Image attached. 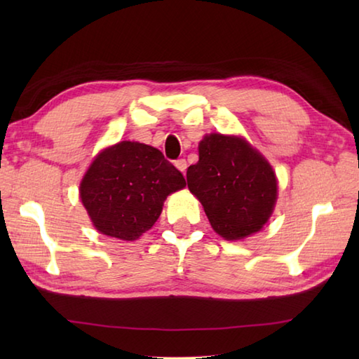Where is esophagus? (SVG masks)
I'll use <instances>...</instances> for the list:
<instances>
[{
  "label": "esophagus",
  "instance_id": "obj_1",
  "mask_svg": "<svg viewBox=\"0 0 359 359\" xmlns=\"http://www.w3.org/2000/svg\"><path fill=\"white\" fill-rule=\"evenodd\" d=\"M174 165H175V168H177V170H179L182 174H185V172H187V160H185V158H179V160H175Z\"/></svg>",
  "mask_w": 359,
  "mask_h": 359
}]
</instances>
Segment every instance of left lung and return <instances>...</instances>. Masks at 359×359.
<instances>
[{"instance_id": "1", "label": "left lung", "mask_w": 359, "mask_h": 359, "mask_svg": "<svg viewBox=\"0 0 359 359\" xmlns=\"http://www.w3.org/2000/svg\"><path fill=\"white\" fill-rule=\"evenodd\" d=\"M187 180L211 226L226 241L261 230L278 199L271 165L238 135H205L199 143V162L188 168Z\"/></svg>"}]
</instances>
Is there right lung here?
Here are the masks:
<instances>
[{"label":"right lung","instance_id":"add662e5","mask_svg":"<svg viewBox=\"0 0 359 359\" xmlns=\"http://www.w3.org/2000/svg\"><path fill=\"white\" fill-rule=\"evenodd\" d=\"M185 185L157 148L123 140L94 158L83 175L80 199L97 231L135 241L156 224L166 196Z\"/></svg>","mask_w":359,"mask_h":359}]
</instances>
